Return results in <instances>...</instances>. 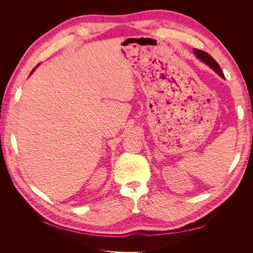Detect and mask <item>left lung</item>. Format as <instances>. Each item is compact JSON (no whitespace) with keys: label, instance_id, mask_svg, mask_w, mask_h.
Segmentation results:
<instances>
[{"label":"left lung","instance_id":"obj_1","mask_svg":"<svg viewBox=\"0 0 253 253\" xmlns=\"http://www.w3.org/2000/svg\"><path fill=\"white\" fill-rule=\"evenodd\" d=\"M193 51H194V53H195V56L200 59V60H202L204 63H206V64H208L212 70H214L215 71L221 78H224V74H223V72H221V70H220V67H219V65H218V63L216 62L215 60H214L208 52H206V51H203V50H201V49H196V48H194L193 49Z\"/></svg>","mask_w":253,"mask_h":253}]
</instances>
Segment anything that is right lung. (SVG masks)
I'll use <instances>...</instances> for the list:
<instances>
[{
	"label": "right lung",
	"instance_id": "1",
	"mask_svg": "<svg viewBox=\"0 0 253 253\" xmlns=\"http://www.w3.org/2000/svg\"><path fill=\"white\" fill-rule=\"evenodd\" d=\"M35 70H36V68H34V70H33V72H32V73H34V71H35Z\"/></svg>",
	"mask_w": 253,
	"mask_h": 253
}]
</instances>
